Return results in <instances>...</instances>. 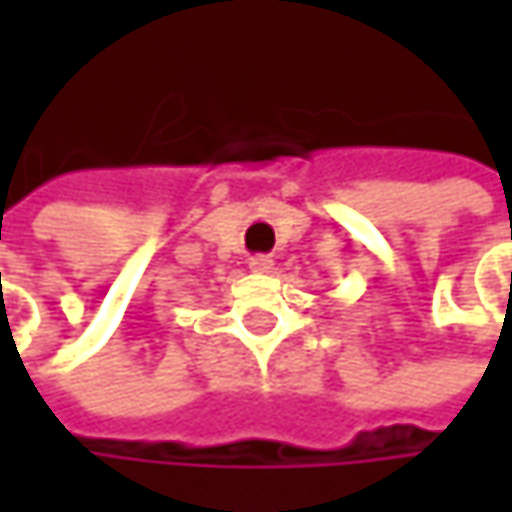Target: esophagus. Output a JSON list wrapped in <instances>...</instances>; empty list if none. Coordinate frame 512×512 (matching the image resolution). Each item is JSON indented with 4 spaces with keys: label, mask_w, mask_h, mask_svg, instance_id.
I'll return each instance as SVG.
<instances>
[{
    "label": "esophagus",
    "mask_w": 512,
    "mask_h": 512,
    "mask_svg": "<svg viewBox=\"0 0 512 512\" xmlns=\"http://www.w3.org/2000/svg\"><path fill=\"white\" fill-rule=\"evenodd\" d=\"M247 265H250L253 273H270V270H273V259H270V256H253Z\"/></svg>",
    "instance_id": "esophagus-1"
}]
</instances>
